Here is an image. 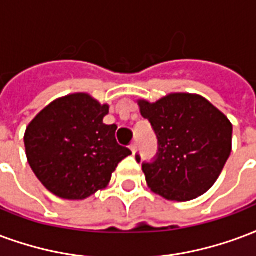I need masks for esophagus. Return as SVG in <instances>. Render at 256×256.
<instances>
[{
  "label": "esophagus",
  "instance_id": "obj_1",
  "mask_svg": "<svg viewBox=\"0 0 256 256\" xmlns=\"http://www.w3.org/2000/svg\"><path fill=\"white\" fill-rule=\"evenodd\" d=\"M130 150L133 152V154H136V153H137V144L136 142L132 144V145H130Z\"/></svg>",
  "mask_w": 256,
  "mask_h": 256
}]
</instances>
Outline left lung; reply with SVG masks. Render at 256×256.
<instances>
[{"label":"left lung","mask_w":256,"mask_h":256,"mask_svg":"<svg viewBox=\"0 0 256 256\" xmlns=\"http://www.w3.org/2000/svg\"><path fill=\"white\" fill-rule=\"evenodd\" d=\"M138 107L158 140L157 158L142 164L149 188L178 202L209 191L232 152L230 120L196 94H170L154 103L140 99Z\"/></svg>","instance_id":"8db88e82"}]
</instances>
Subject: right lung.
Masks as SVG:
<instances>
[{
	"label": "right lung",
	"instance_id": "add662e5",
	"mask_svg": "<svg viewBox=\"0 0 256 256\" xmlns=\"http://www.w3.org/2000/svg\"><path fill=\"white\" fill-rule=\"evenodd\" d=\"M108 104L84 92L58 98L42 110L24 134L26 154L43 186L62 200H81L104 190L130 149L106 124Z\"/></svg>",
	"mask_w": 256,
	"mask_h": 256
}]
</instances>
